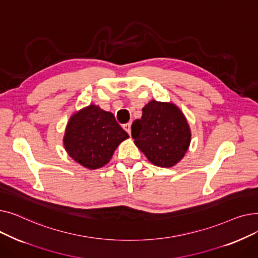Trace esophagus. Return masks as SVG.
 <instances>
[{
	"instance_id": "1",
	"label": "esophagus",
	"mask_w": 258,
	"mask_h": 258,
	"mask_svg": "<svg viewBox=\"0 0 258 258\" xmlns=\"http://www.w3.org/2000/svg\"><path fill=\"white\" fill-rule=\"evenodd\" d=\"M123 128H124V131H125L128 135H131V132H132V130H131V123L123 124Z\"/></svg>"
}]
</instances>
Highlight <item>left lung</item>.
<instances>
[{"label": "left lung", "instance_id": "8db88e82", "mask_svg": "<svg viewBox=\"0 0 258 258\" xmlns=\"http://www.w3.org/2000/svg\"><path fill=\"white\" fill-rule=\"evenodd\" d=\"M132 137L151 163L167 168L184 158L191 131L177 105L152 100L142 108L141 119L134 121Z\"/></svg>", "mask_w": 258, "mask_h": 258}]
</instances>
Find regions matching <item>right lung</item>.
<instances>
[{"mask_svg":"<svg viewBox=\"0 0 258 258\" xmlns=\"http://www.w3.org/2000/svg\"><path fill=\"white\" fill-rule=\"evenodd\" d=\"M127 138L111 112L90 104L70 117L62 141L68 155L78 164L97 169L110 162L118 145Z\"/></svg>","mask_w":258,"mask_h":258,"instance_id":"right-lung-1","label":"right lung"}]
</instances>
